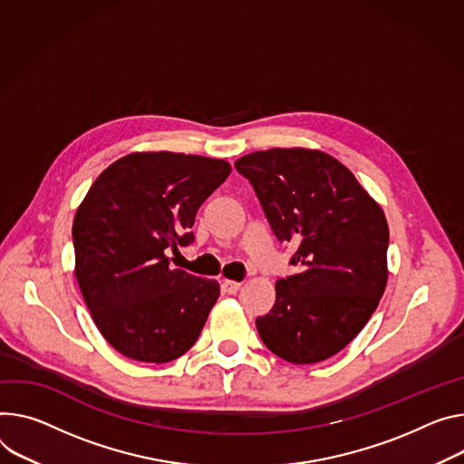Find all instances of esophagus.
Listing matches in <instances>:
<instances>
[{"instance_id": "esophagus-1", "label": "esophagus", "mask_w": 464, "mask_h": 464, "mask_svg": "<svg viewBox=\"0 0 464 464\" xmlns=\"http://www.w3.org/2000/svg\"><path fill=\"white\" fill-rule=\"evenodd\" d=\"M222 288H224V292H227V294H235V292L240 288V283L231 281V279H224Z\"/></svg>"}]
</instances>
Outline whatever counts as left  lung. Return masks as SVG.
Listing matches in <instances>:
<instances>
[{
  "label": "left lung",
  "mask_w": 464,
  "mask_h": 464,
  "mask_svg": "<svg viewBox=\"0 0 464 464\" xmlns=\"http://www.w3.org/2000/svg\"><path fill=\"white\" fill-rule=\"evenodd\" d=\"M281 242L296 244L294 276L256 320L261 341L294 364L344 350L373 314L387 279L389 224L348 168L320 150L274 148L235 162Z\"/></svg>",
  "instance_id": "1"
}]
</instances>
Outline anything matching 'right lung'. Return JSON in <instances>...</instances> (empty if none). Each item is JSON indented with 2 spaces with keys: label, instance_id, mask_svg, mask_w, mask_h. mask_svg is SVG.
I'll return each mask as SVG.
<instances>
[{
  "label": "right lung",
  "instance_id": "obj_1",
  "mask_svg": "<svg viewBox=\"0 0 464 464\" xmlns=\"http://www.w3.org/2000/svg\"><path fill=\"white\" fill-rule=\"evenodd\" d=\"M231 174L222 159L135 151L98 176L73 218L75 277L103 339L140 362L188 352L220 296L215 279L170 266L199 205Z\"/></svg>",
  "mask_w": 464,
  "mask_h": 464
}]
</instances>
